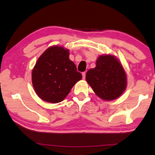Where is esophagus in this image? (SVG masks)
Instances as JSON below:
<instances>
[{"instance_id": "1", "label": "esophagus", "mask_w": 155, "mask_h": 155, "mask_svg": "<svg viewBox=\"0 0 155 155\" xmlns=\"http://www.w3.org/2000/svg\"><path fill=\"white\" fill-rule=\"evenodd\" d=\"M85 74H86V73H85V72H83L82 73V76H83V79H84V78H85Z\"/></svg>"}]
</instances>
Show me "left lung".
<instances>
[{
    "instance_id": "8db88e82",
    "label": "left lung",
    "mask_w": 155,
    "mask_h": 155,
    "mask_svg": "<svg viewBox=\"0 0 155 155\" xmlns=\"http://www.w3.org/2000/svg\"><path fill=\"white\" fill-rule=\"evenodd\" d=\"M86 81L101 99H116L127 86V77L124 68L114 56L101 55L96 61V67L87 72Z\"/></svg>"
}]
</instances>
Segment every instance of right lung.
<instances>
[{"mask_svg": "<svg viewBox=\"0 0 155 155\" xmlns=\"http://www.w3.org/2000/svg\"><path fill=\"white\" fill-rule=\"evenodd\" d=\"M68 49L51 46L38 58L31 72L34 90L45 101L57 104L64 100L74 84L82 78Z\"/></svg>", "mask_w": 155, "mask_h": 155, "instance_id": "add662e5", "label": "right lung"}]
</instances>
